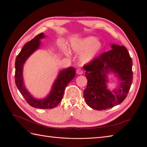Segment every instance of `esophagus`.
I'll list each match as a JSON object with an SVG mask.
<instances>
[{
  "label": "esophagus",
  "mask_w": 147,
  "mask_h": 147,
  "mask_svg": "<svg viewBox=\"0 0 147 147\" xmlns=\"http://www.w3.org/2000/svg\"><path fill=\"white\" fill-rule=\"evenodd\" d=\"M76 73L78 74H79V75L82 74H83V70L81 69V68H78L77 69V71H76Z\"/></svg>",
  "instance_id": "esophagus-1"
}]
</instances>
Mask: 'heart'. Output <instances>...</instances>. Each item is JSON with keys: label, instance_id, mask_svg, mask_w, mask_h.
<instances>
[{"label": "heart", "instance_id": "obj_1", "mask_svg": "<svg viewBox=\"0 0 147 147\" xmlns=\"http://www.w3.org/2000/svg\"><path fill=\"white\" fill-rule=\"evenodd\" d=\"M71 48L76 53L80 54V62L82 65H87L99 55L103 50V43L96 37L90 36L73 42ZM62 49L66 55H69L70 51L66 45H63Z\"/></svg>", "mask_w": 147, "mask_h": 147}]
</instances>
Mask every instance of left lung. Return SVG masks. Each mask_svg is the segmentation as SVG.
I'll list each match as a JSON object with an SVG mask.
<instances>
[{
	"label": "left lung",
	"instance_id": "left-lung-1",
	"mask_svg": "<svg viewBox=\"0 0 147 147\" xmlns=\"http://www.w3.org/2000/svg\"><path fill=\"white\" fill-rule=\"evenodd\" d=\"M110 45L111 50L84 67L88 80L84 97L86 104L96 110H106L120 104L126 98L132 84L133 62L127 48L113 43ZM111 73L119 83L110 91L107 88L108 74Z\"/></svg>",
	"mask_w": 147,
	"mask_h": 147
}]
</instances>
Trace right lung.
<instances>
[{
  "label": "right lung",
  "instance_id": "add662e5",
  "mask_svg": "<svg viewBox=\"0 0 147 147\" xmlns=\"http://www.w3.org/2000/svg\"><path fill=\"white\" fill-rule=\"evenodd\" d=\"M46 36L43 32L36 36L33 39L27 42L16 59L15 82L21 94L31 106L40 109H50L56 107L62 99L67 85L76 75V69L72 67L62 69L52 85L51 90L43 99H37L26 88L23 77L24 66L26 60L41 45V39Z\"/></svg>",
  "mask_w": 147,
  "mask_h": 147
}]
</instances>
